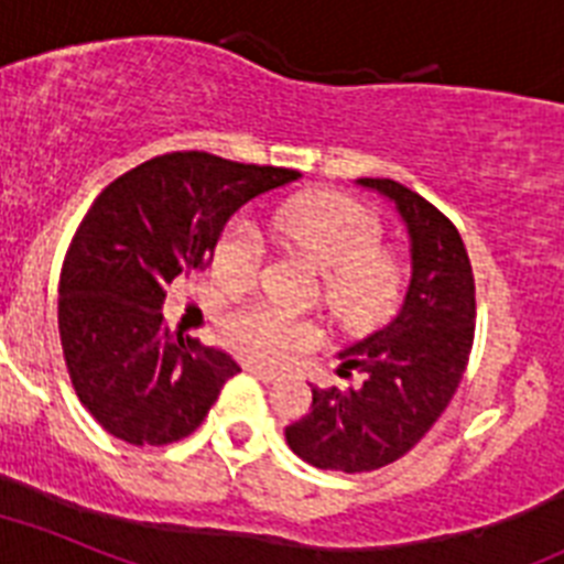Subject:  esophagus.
I'll list each match as a JSON object with an SVG mask.
<instances>
[{
  "instance_id": "34e87169",
  "label": "esophagus",
  "mask_w": 564,
  "mask_h": 564,
  "mask_svg": "<svg viewBox=\"0 0 564 564\" xmlns=\"http://www.w3.org/2000/svg\"><path fill=\"white\" fill-rule=\"evenodd\" d=\"M243 367L246 372H252V376H258L260 381H267V384L269 381H278V370H272V367H263V364H252V361L243 364Z\"/></svg>"
}]
</instances>
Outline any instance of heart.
<instances>
[{"instance_id": "b5f03b06", "label": "heart", "mask_w": 564, "mask_h": 564, "mask_svg": "<svg viewBox=\"0 0 564 564\" xmlns=\"http://www.w3.org/2000/svg\"><path fill=\"white\" fill-rule=\"evenodd\" d=\"M283 240L310 254L324 274V304L349 329H370L401 306L406 272L401 258L381 246L384 226L367 206L347 194H304L278 215ZM267 243L249 217H231L212 249L215 274L229 286L258 283ZM235 349L260 361H281L292 349L315 340V329L278 306L243 304L224 321Z\"/></svg>"}]
</instances>
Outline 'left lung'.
<instances>
[{"mask_svg": "<svg viewBox=\"0 0 564 564\" xmlns=\"http://www.w3.org/2000/svg\"><path fill=\"white\" fill-rule=\"evenodd\" d=\"M395 200L413 243V278L399 318L340 352L361 387L318 390L286 444L312 467L370 473L406 456L456 395L476 333V281L462 235L419 192L390 177H361Z\"/></svg>", "mask_w": 564, "mask_h": 564, "instance_id": "1", "label": "left lung"}]
</instances>
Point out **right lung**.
Listing matches in <instances>:
<instances>
[{
	"mask_svg": "<svg viewBox=\"0 0 564 564\" xmlns=\"http://www.w3.org/2000/svg\"><path fill=\"white\" fill-rule=\"evenodd\" d=\"M297 177L172 151L99 192L63 260L59 340L79 401L113 438L134 447L186 438L238 376L224 349L169 333L165 290L203 267L246 200Z\"/></svg>",
	"mask_w": 564,
	"mask_h": 564,
	"instance_id": "add662e5",
	"label": "right lung"
}]
</instances>
